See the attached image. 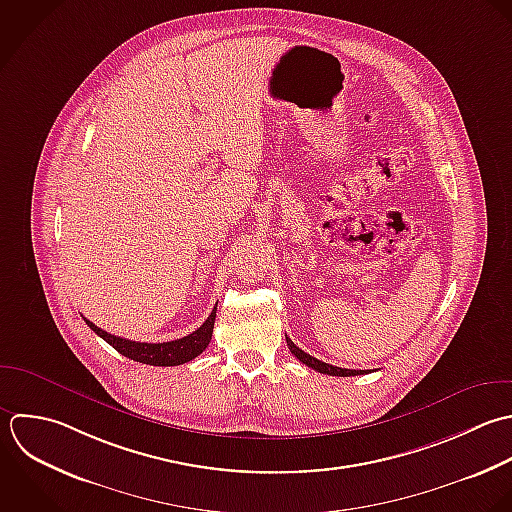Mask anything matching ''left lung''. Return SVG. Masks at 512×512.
Returning a JSON list of instances; mask_svg holds the SVG:
<instances>
[{
    "mask_svg": "<svg viewBox=\"0 0 512 512\" xmlns=\"http://www.w3.org/2000/svg\"><path fill=\"white\" fill-rule=\"evenodd\" d=\"M287 345H289L291 353H293L301 363H305L307 367H311V369H315V371H319V373H323V375H333V377H355V375H365V373H369V371L341 369V367H333V365H329V363H323V361H319V359L311 357L309 353L301 351V349H299V347H297L289 337H287Z\"/></svg>",
    "mask_w": 512,
    "mask_h": 512,
    "instance_id": "left-lung-1",
    "label": "left lung"
}]
</instances>
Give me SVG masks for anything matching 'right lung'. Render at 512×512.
<instances>
[{"label":"right lung","mask_w":512,"mask_h":512,"mask_svg":"<svg viewBox=\"0 0 512 512\" xmlns=\"http://www.w3.org/2000/svg\"><path fill=\"white\" fill-rule=\"evenodd\" d=\"M215 313L217 307L211 311V315L207 317V321L193 331L191 335L177 339V341H167V343H139V341H129L123 337H115L103 329H99L97 325H93L91 321L85 323L89 325L91 331H95L103 341H107L117 353H121L123 357H129L137 363L143 365H153V367H175V365H183L191 359H195L197 355H201L213 335V325H215Z\"/></svg>","instance_id":"obj_1"}]
</instances>
